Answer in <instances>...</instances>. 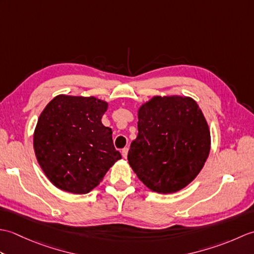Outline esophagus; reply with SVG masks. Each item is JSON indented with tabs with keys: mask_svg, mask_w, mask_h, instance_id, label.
Instances as JSON below:
<instances>
[{
	"mask_svg": "<svg viewBox=\"0 0 254 254\" xmlns=\"http://www.w3.org/2000/svg\"><path fill=\"white\" fill-rule=\"evenodd\" d=\"M127 152H128V148L127 147L122 149V157L123 158H127Z\"/></svg>",
	"mask_w": 254,
	"mask_h": 254,
	"instance_id": "1",
	"label": "esophagus"
}]
</instances>
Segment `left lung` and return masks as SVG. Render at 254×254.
<instances>
[{"mask_svg": "<svg viewBox=\"0 0 254 254\" xmlns=\"http://www.w3.org/2000/svg\"><path fill=\"white\" fill-rule=\"evenodd\" d=\"M137 137L128 164L149 190L174 193L202 170L210 149V133L195 100L155 96L138 109Z\"/></svg>", "mask_w": 254, "mask_h": 254, "instance_id": "1", "label": "left lung"}]
</instances>
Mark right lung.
I'll return each instance as SVG.
<instances>
[{"label":"right lung","instance_id":"right-lung-1","mask_svg":"<svg viewBox=\"0 0 254 254\" xmlns=\"http://www.w3.org/2000/svg\"><path fill=\"white\" fill-rule=\"evenodd\" d=\"M107 109L108 102L96 97L59 95L41 112L34 133L35 154L60 190L90 192L121 159L112 130L101 123Z\"/></svg>","mask_w":254,"mask_h":254}]
</instances>
